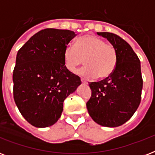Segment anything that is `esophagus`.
Instances as JSON below:
<instances>
[{"instance_id":"1","label":"esophagus","mask_w":155,"mask_h":155,"mask_svg":"<svg viewBox=\"0 0 155 155\" xmlns=\"http://www.w3.org/2000/svg\"><path fill=\"white\" fill-rule=\"evenodd\" d=\"M81 82H82L83 84H87V81H85V80H84V79H81Z\"/></svg>"}]
</instances>
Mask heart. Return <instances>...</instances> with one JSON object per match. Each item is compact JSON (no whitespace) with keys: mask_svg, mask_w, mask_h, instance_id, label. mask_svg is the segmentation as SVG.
Wrapping results in <instances>:
<instances>
[{"mask_svg":"<svg viewBox=\"0 0 155 155\" xmlns=\"http://www.w3.org/2000/svg\"><path fill=\"white\" fill-rule=\"evenodd\" d=\"M83 59L86 67L77 74L86 78L105 79L115 70L117 53L113 45L96 35H87L78 38L75 46H67L63 52L64 67L71 72L82 64Z\"/></svg>","mask_w":155,"mask_h":155,"instance_id":"heart-1","label":"heart"}]
</instances>
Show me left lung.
Here are the masks:
<instances>
[{
  "mask_svg": "<svg viewBox=\"0 0 155 155\" xmlns=\"http://www.w3.org/2000/svg\"><path fill=\"white\" fill-rule=\"evenodd\" d=\"M115 47L117 63L110 76L92 82V97L87 102L92 120L105 127H117L129 120L141 102L142 78L141 63L130 44L108 32H97Z\"/></svg>",
  "mask_w": 155,
  "mask_h": 155,
  "instance_id": "8db88e82",
  "label": "left lung"
}]
</instances>
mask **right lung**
Wrapping results in <instances>:
<instances>
[{"label": "right lung", "mask_w": 155, "mask_h": 155, "mask_svg": "<svg viewBox=\"0 0 155 155\" xmlns=\"http://www.w3.org/2000/svg\"><path fill=\"white\" fill-rule=\"evenodd\" d=\"M74 31L45 29L33 35L18 51L13 70V98L23 117L38 128L57 122L63 101L81 84L63 63Z\"/></svg>", "instance_id": "right-lung-1"}]
</instances>
